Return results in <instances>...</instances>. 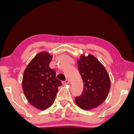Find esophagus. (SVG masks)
<instances>
[{"label":"esophagus","mask_w":134,"mask_h":134,"mask_svg":"<svg viewBox=\"0 0 134 134\" xmlns=\"http://www.w3.org/2000/svg\"><path fill=\"white\" fill-rule=\"evenodd\" d=\"M62 83H63V84H64V85H67V84H69V80L67 79V80H66L65 81L62 82Z\"/></svg>","instance_id":"1"}]
</instances>
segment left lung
Returning a JSON list of instances; mask_svg holds the SVG:
<instances>
[{
  "label": "left lung",
  "mask_w": 134,
  "mask_h": 134,
  "mask_svg": "<svg viewBox=\"0 0 134 134\" xmlns=\"http://www.w3.org/2000/svg\"><path fill=\"white\" fill-rule=\"evenodd\" d=\"M78 69L83 82L81 96L75 101L82 109L98 107L106 99L110 89L109 75L103 65L94 55L82 54L77 60Z\"/></svg>",
  "instance_id": "obj_1"
}]
</instances>
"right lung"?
<instances>
[{
  "instance_id": "obj_1",
  "label": "right lung",
  "mask_w": 134,
  "mask_h": 134,
  "mask_svg": "<svg viewBox=\"0 0 134 134\" xmlns=\"http://www.w3.org/2000/svg\"><path fill=\"white\" fill-rule=\"evenodd\" d=\"M52 55L41 52L31 60L24 70L23 90L27 99L36 109L44 110L54 103L58 87L62 82L56 78V72L50 68Z\"/></svg>"
}]
</instances>
